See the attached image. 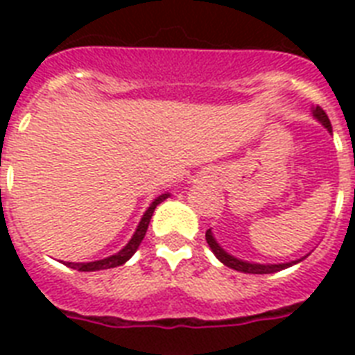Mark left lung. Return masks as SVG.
I'll use <instances>...</instances> for the list:
<instances>
[{"label": "left lung", "mask_w": 355, "mask_h": 355, "mask_svg": "<svg viewBox=\"0 0 355 355\" xmlns=\"http://www.w3.org/2000/svg\"><path fill=\"white\" fill-rule=\"evenodd\" d=\"M313 116L319 119V121L322 123V125H324V127L331 132L330 119H328V116H326V112L322 110V108L320 107L315 108ZM206 241H208L210 248L214 250V254H216L217 258L221 259L223 263L227 265V267H230V269H236V270H241V272H248V275H270V272H278V270L287 269V267H291V265L298 263V261H302L304 259L302 258V259H298V261H289V263H278V265L247 263V261H241V259L234 258V256H230V254L225 252V250L219 247V243H217L216 239H214V236H211V230H206Z\"/></svg>", "instance_id": "1"}]
</instances>
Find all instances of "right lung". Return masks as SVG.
<instances>
[{
    "label": "right lung",
    "mask_w": 355,
    "mask_h": 355,
    "mask_svg": "<svg viewBox=\"0 0 355 355\" xmlns=\"http://www.w3.org/2000/svg\"><path fill=\"white\" fill-rule=\"evenodd\" d=\"M169 195H160V197H156L155 200H153V205L147 208V211L144 214V217H141V221H139L138 228H136V232H134L132 239L127 243V247L123 248V250H119L118 254H114V256H110V258H105V259H99V261H90V263H71V261H68V267H71V269H77V270H83V272H90V270H103V269H112V267H118V265H123L125 261H127L130 256H132L136 250H138L139 243H141V239L145 237V232H147V228H149V223H150V217H153V211H155V208L158 205H160L162 200H166Z\"/></svg>",
    "instance_id": "obj_1"
}]
</instances>
